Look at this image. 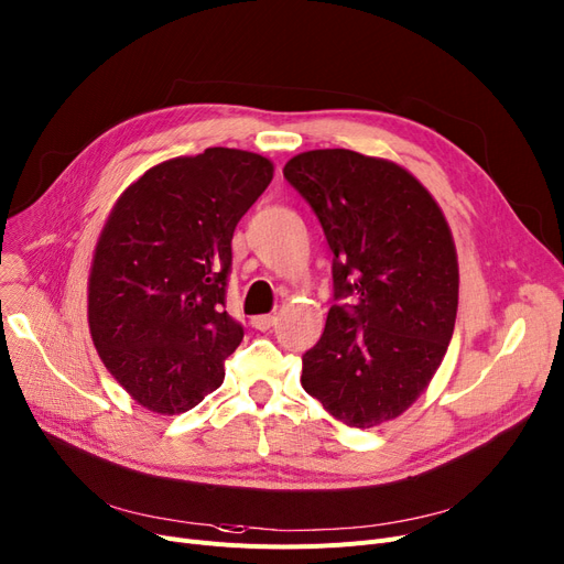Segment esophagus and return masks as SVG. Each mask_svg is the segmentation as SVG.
Segmentation results:
<instances>
[{
  "mask_svg": "<svg viewBox=\"0 0 564 564\" xmlns=\"http://www.w3.org/2000/svg\"><path fill=\"white\" fill-rule=\"evenodd\" d=\"M274 323H276V317H274L272 313H264V315H256V317H251V325H253L256 329H260V332L272 329V327H274Z\"/></svg>",
  "mask_w": 564,
  "mask_h": 564,
  "instance_id": "34e87169",
  "label": "esophagus"
}]
</instances>
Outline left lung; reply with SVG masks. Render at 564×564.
Instances as JSON below:
<instances>
[{"instance_id":"8db88e82","label":"left lung","mask_w":564,"mask_h":564,"mask_svg":"<svg viewBox=\"0 0 564 564\" xmlns=\"http://www.w3.org/2000/svg\"><path fill=\"white\" fill-rule=\"evenodd\" d=\"M283 177L334 253L336 304L302 357V387L352 429L394 420L426 389L454 334L458 262L443 209L405 167L350 150L297 154Z\"/></svg>"}]
</instances>
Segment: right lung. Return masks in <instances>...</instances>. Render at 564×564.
<instances>
[{
	"label": "right lung",
	"mask_w": 564,
	"mask_h": 564,
	"mask_svg": "<svg viewBox=\"0 0 564 564\" xmlns=\"http://www.w3.org/2000/svg\"><path fill=\"white\" fill-rule=\"evenodd\" d=\"M274 177L269 159L209 147L163 161L119 195L94 251L89 332L147 410L180 414L226 378L243 338L226 311L232 235Z\"/></svg>",
	"instance_id": "1"
}]
</instances>
